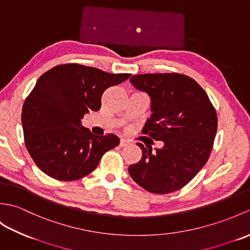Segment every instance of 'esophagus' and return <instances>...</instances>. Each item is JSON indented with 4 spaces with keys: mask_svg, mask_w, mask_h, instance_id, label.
<instances>
[{
    "mask_svg": "<svg viewBox=\"0 0 250 250\" xmlns=\"http://www.w3.org/2000/svg\"><path fill=\"white\" fill-rule=\"evenodd\" d=\"M130 144H131V143L128 140H125V139H121L120 140V146L121 147H126V146H129Z\"/></svg>",
    "mask_w": 250,
    "mask_h": 250,
    "instance_id": "obj_1",
    "label": "esophagus"
}]
</instances>
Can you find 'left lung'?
<instances>
[{"mask_svg":"<svg viewBox=\"0 0 250 250\" xmlns=\"http://www.w3.org/2000/svg\"><path fill=\"white\" fill-rule=\"evenodd\" d=\"M130 83L151 101L152 114L143 133L163 142L156 150L137 143L143 155L129 167L130 176L149 192H174L208 160L217 132L216 110L200 84L183 74H141Z\"/></svg>","mask_w":250,"mask_h":250,"instance_id":"1","label":"left lung"}]
</instances>
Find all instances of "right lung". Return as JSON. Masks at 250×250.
Instances as JSON below:
<instances>
[{
	"mask_svg": "<svg viewBox=\"0 0 250 250\" xmlns=\"http://www.w3.org/2000/svg\"><path fill=\"white\" fill-rule=\"evenodd\" d=\"M130 76L72 63L52 67L37 79L23 103L21 122L25 147L40 169L64 182L94 171L119 139L94 135L82 125V119L101 108L106 89Z\"/></svg>",
	"mask_w": 250,
	"mask_h": 250,
	"instance_id": "1",
	"label": "right lung"
}]
</instances>
